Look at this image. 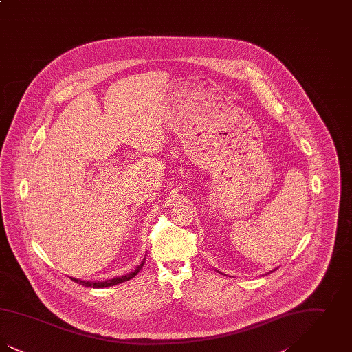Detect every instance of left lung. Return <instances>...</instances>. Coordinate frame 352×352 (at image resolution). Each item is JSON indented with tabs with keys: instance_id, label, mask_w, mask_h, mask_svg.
<instances>
[{
	"instance_id": "1",
	"label": "left lung",
	"mask_w": 352,
	"mask_h": 352,
	"mask_svg": "<svg viewBox=\"0 0 352 352\" xmlns=\"http://www.w3.org/2000/svg\"><path fill=\"white\" fill-rule=\"evenodd\" d=\"M272 272H273V270H272ZM269 273H270V272H269ZM269 273H267V274H269Z\"/></svg>"
}]
</instances>
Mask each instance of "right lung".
Listing matches in <instances>:
<instances>
[{
  "instance_id": "obj_1",
  "label": "right lung",
  "mask_w": 352,
  "mask_h": 352,
  "mask_svg": "<svg viewBox=\"0 0 352 352\" xmlns=\"http://www.w3.org/2000/svg\"><path fill=\"white\" fill-rule=\"evenodd\" d=\"M144 264H145V258H144V261L137 267V269L132 272V273H128V274H125V276H121V277H116V278H112V280H107V281H102V283H91V281H82V280H76V278H72L76 284L83 285V286H87V287H107V286H113V285L121 284V283H125V281H129V280H132L134 276L140 272V269L144 267Z\"/></svg>"
}]
</instances>
